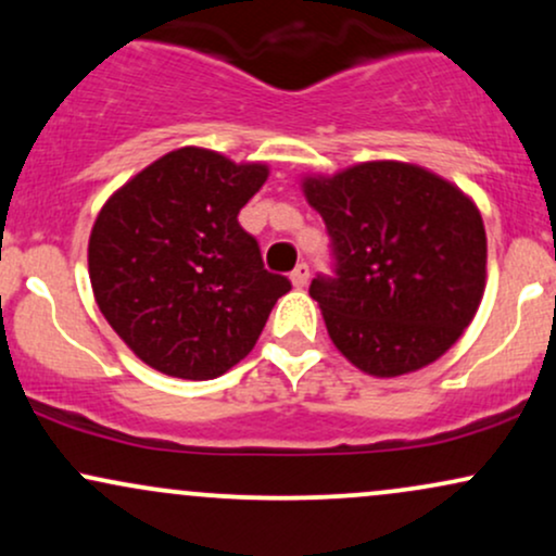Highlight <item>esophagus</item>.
I'll return each mask as SVG.
<instances>
[{
	"mask_svg": "<svg viewBox=\"0 0 556 556\" xmlns=\"http://www.w3.org/2000/svg\"><path fill=\"white\" fill-rule=\"evenodd\" d=\"M290 279H292V285H295V287H305V285H308V279H311L308 264H298L295 269H292Z\"/></svg>",
	"mask_w": 556,
	"mask_h": 556,
	"instance_id": "1",
	"label": "esophagus"
}]
</instances>
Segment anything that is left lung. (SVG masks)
Returning a JSON list of instances; mask_svg holds the SVG:
<instances>
[{"mask_svg": "<svg viewBox=\"0 0 556 556\" xmlns=\"http://www.w3.org/2000/svg\"><path fill=\"white\" fill-rule=\"evenodd\" d=\"M303 193L334 269L308 292L344 358L389 379L460 340L486 285V229L463 190L416 164L366 162L305 177Z\"/></svg>", "mask_w": 556, "mask_h": 556, "instance_id": "left-lung-1", "label": "left lung"}]
</instances>
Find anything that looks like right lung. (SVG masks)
<instances>
[{
    "label": "right lung",
    "instance_id": "add662e5",
    "mask_svg": "<svg viewBox=\"0 0 556 556\" xmlns=\"http://www.w3.org/2000/svg\"><path fill=\"white\" fill-rule=\"evenodd\" d=\"M269 177L216 151H169L104 203L88 274L110 327L140 361L177 379H216L264 331L290 279L264 269L240 208Z\"/></svg>",
    "mask_w": 556,
    "mask_h": 556
}]
</instances>
